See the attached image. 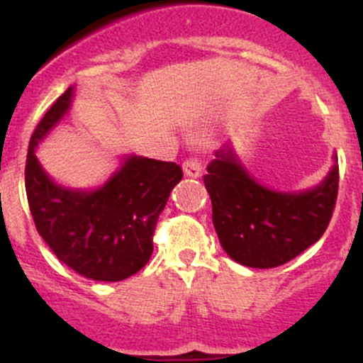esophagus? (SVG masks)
<instances>
[{
  "mask_svg": "<svg viewBox=\"0 0 363 363\" xmlns=\"http://www.w3.org/2000/svg\"><path fill=\"white\" fill-rule=\"evenodd\" d=\"M182 170L188 177H200L202 175V163L196 156H191V158H186L184 163H182Z\"/></svg>",
  "mask_w": 363,
  "mask_h": 363,
  "instance_id": "34e87169",
  "label": "esophagus"
}]
</instances>
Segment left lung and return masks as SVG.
Instances as JSON below:
<instances>
[{
	"label": "left lung",
	"instance_id": "obj_1",
	"mask_svg": "<svg viewBox=\"0 0 363 363\" xmlns=\"http://www.w3.org/2000/svg\"><path fill=\"white\" fill-rule=\"evenodd\" d=\"M203 182L226 255L240 265L274 269L321 239L337 200L339 164L313 191L288 195L252 181L235 155L223 147L216 151Z\"/></svg>",
	"mask_w": 363,
	"mask_h": 363
}]
</instances>
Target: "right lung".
I'll list each match as a JSON object with an SVG mask.
<instances>
[{"mask_svg": "<svg viewBox=\"0 0 363 363\" xmlns=\"http://www.w3.org/2000/svg\"><path fill=\"white\" fill-rule=\"evenodd\" d=\"M68 87L45 112L29 140L26 195L36 230L60 262L93 281H123L152 255V235L170 191L182 179L172 161L131 156L96 191H72L42 170L35 147L63 117L72 101Z\"/></svg>", "mask_w": 363, "mask_h": 363, "instance_id": "obj_1", "label": "right lung"}]
</instances>
